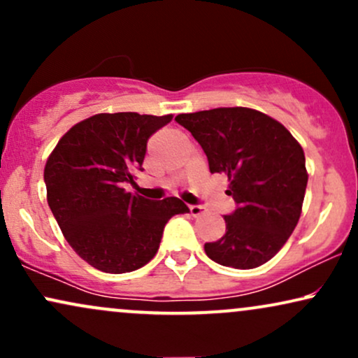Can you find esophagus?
Masks as SVG:
<instances>
[{
    "label": "esophagus",
    "mask_w": 358,
    "mask_h": 358,
    "mask_svg": "<svg viewBox=\"0 0 358 358\" xmlns=\"http://www.w3.org/2000/svg\"><path fill=\"white\" fill-rule=\"evenodd\" d=\"M188 208H190V213H192L193 217H199L200 213L203 212V207H202V205H190V207H188Z\"/></svg>",
    "instance_id": "1"
}]
</instances>
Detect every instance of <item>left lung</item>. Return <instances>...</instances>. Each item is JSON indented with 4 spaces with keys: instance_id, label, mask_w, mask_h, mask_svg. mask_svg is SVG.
I'll return each mask as SVG.
<instances>
[{
    "instance_id": "obj_1",
    "label": "left lung",
    "mask_w": 358,
    "mask_h": 358,
    "mask_svg": "<svg viewBox=\"0 0 358 358\" xmlns=\"http://www.w3.org/2000/svg\"><path fill=\"white\" fill-rule=\"evenodd\" d=\"M207 155L210 173L231 180L236 210L224 215L225 234L207 242L217 264L252 269L268 262L296 227L305 199V153L276 119L249 108L178 114Z\"/></svg>"
}]
</instances>
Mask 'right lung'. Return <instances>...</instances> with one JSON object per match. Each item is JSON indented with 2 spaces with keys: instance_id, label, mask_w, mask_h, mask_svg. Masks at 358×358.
I'll use <instances>...</instances> for the list:
<instances>
[{
  "instance_id": "obj_1",
  "label": "right lung",
  "mask_w": 358,
  "mask_h": 358,
  "mask_svg": "<svg viewBox=\"0 0 358 358\" xmlns=\"http://www.w3.org/2000/svg\"><path fill=\"white\" fill-rule=\"evenodd\" d=\"M170 121L171 114H96L71 127L48 156V207L92 268L110 274L143 268L158 252L166 222L190 212L176 196L150 200L124 190L143 171L148 139Z\"/></svg>"
}]
</instances>
